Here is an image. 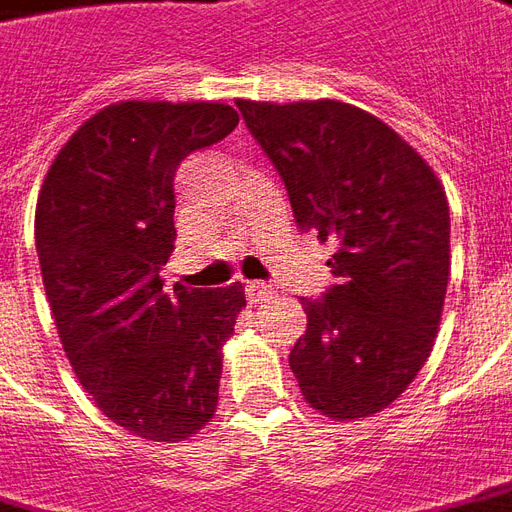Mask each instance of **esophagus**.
I'll list each match as a JSON object with an SVG mask.
<instances>
[{"label": "esophagus", "mask_w": 512, "mask_h": 512, "mask_svg": "<svg viewBox=\"0 0 512 512\" xmlns=\"http://www.w3.org/2000/svg\"><path fill=\"white\" fill-rule=\"evenodd\" d=\"M272 294L275 292H272V286H267V283H259V281L245 283V297H248V302H251V305L267 302Z\"/></svg>", "instance_id": "34e87169"}]
</instances>
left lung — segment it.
I'll return each mask as SVG.
<instances>
[{"label":"left lung","mask_w":512,"mask_h":512,"mask_svg":"<svg viewBox=\"0 0 512 512\" xmlns=\"http://www.w3.org/2000/svg\"><path fill=\"white\" fill-rule=\"evenodd\" d=\"M289 190L302 231L333 242V286L302 297L289 354L305 401L333 420L371 417L434 349L450 275V210L431 166L393 128L341 100H237Z\"/></svg>","instance_id":"1"}]
</instances>
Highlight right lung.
<instances>
[{
	"instance_id": "right-lung-1",
	"label": "right lung",
	"mask_w": 512,
	"mask_h": 512,
	"mask_svg": "<svg viewBox=\"0 0 512 512\" xmlns=\"http://www.w3.org/2000/svg\"><path fill=\"white\" fill-rule=\"evenodd\" d=\"M237 122L207 100L111 103L59 149L37 196V259L67 360L108 420L152 442L210 423L245 305L242 283L166 294L160 281L179 163Z\"/></svg>"
}]
</instances>
